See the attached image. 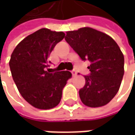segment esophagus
<instances>
[{
  "label": "esophagus",
  "instance_id": "obj_1",
  "mask_svg": "<svg viewBox=\"0 0 135 135\" xmlns=\"http://www.w3.org/2000/svg\"><path fill=\"white\" fill-rule=\"evenodd\" d=\"M71 73H72V75H73V76H76V72L75 70H73Z\"/></svg>",
  "mask_w": 135,
  "mask_h": 135
}]
</instances>
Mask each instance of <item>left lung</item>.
Segmentation results:
<instances>
[{"mask_svg":"<svg viewBox=\"0 0 135 135\" xmlns=\"http://www.w3.org/2000/svg\"><path fill=\"white\" fill-rule=\"evenodd\" d=\"M67 43L82 60L91 62L90 76L79 91L81 102L97 108L108 104L118 92L124 73V57L110 36L91 27L67 31Z\"/></svg>","mask_w":135,"mask_h":135,"instance_id":"1","label":"left lung"}]
</instances>
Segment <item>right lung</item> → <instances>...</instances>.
I'll return each mask as SVG.
<instances>
[{"mask_svg": "<svg viewBox=\"0 0 135 135\" xmlns=\"http://www.w3.org/2000/svg\"><path fill=\"white\" fill-rule=\"evenodd\" d=\"M64 37L62 31L43 28L19 42L11 55L9 66L14 82L22 98L37 109L57 106L63 88L72 77L69 71L46 70L50 54Z\"/></svg>", "mask_w": 135, "mask_h": 135, "instance_id": "1", "label": "right lung"}]
</instances>
